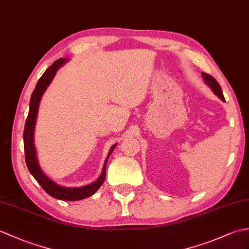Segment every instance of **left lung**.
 Instances as JSON below:
<instances>
[{
    "label": "left lung",
    "mask_w": 249,
    "mask_h": 249,
    "mask_svg": "<svg viewBox=\"0 0 249 249\" xmlns=\"http://www.w3.org/2000/svg\"><path fill=\"white\" fill-rule=\"evenodd\" d=\"M202 77L204 79V82L208 84V86L212 89V91L217 95V96L221 99L224 100L225 102V97H224V94H223V91H221V88L218 84V82L215 80V78H213L211 75H209V73H205V72H202Z\"/></svg>",
    "instance_id": "obj_1"
}]
</instances>
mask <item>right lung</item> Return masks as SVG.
Wrapping results in <instances>:
<instances>
[{"label":"right lung","mask_w":249,"mask_h":249,"mask_svg":"<svg viewBox=\"0 0 249 249\" xmlns=\"http://www.w3.org/2000/svg\"><path fill=\"white\" fill-rule=\"evenodd\" d=\"M67 61H68L67 59L56 60L53 64H52L48 70L44 72V75L40 77L38 82H37L35 89L33 91V93H32V96H31L30 110H29L28 118H26V121H25V126H24V131H23V141H24V153H25L26 166H28V169L32 176L34 177V178L38 182L40 186L44 188L45 192L55 199L65 200V201H77V200H82L84 198L89 197V196H92L93 194L96 193L97 189L102 186L106 178V166H107L108 158L111 155V153H112L114 147L116 146V144H114L110 149L109 155L105 160L103 172L100 174V177L96 179V181L89 185H86V186H81V187L61 186V185L56 184L55 182L52 181V179H50L40 169L38 160H37L36 150L34 145V128H35V122L37 118V112H38V106H39L41 96H43L46 89L48 88V86L51 83L52 79L54 78L57 70H59V68Z\"/></svg>","instance_id":"1"}]
</instances>
